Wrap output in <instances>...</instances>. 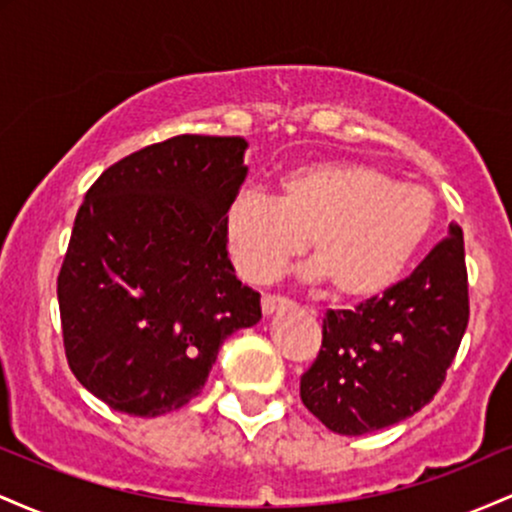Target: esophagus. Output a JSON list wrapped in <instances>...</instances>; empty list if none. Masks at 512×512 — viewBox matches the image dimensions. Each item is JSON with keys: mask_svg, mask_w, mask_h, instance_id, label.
<instances>
[{"mask_svg": "<svg viewBox=\"0 0 512 512\" xmlns=\"http://www.w3.org/2000/svg\"><path fill=\"white\" fill-rule=\"evenodd\" d=\"M284 305H289V298L274 296V293H264L262 296V313L264 315H272L274 310L284 308Z\"/></svg>", "mask_w": 512, "mask_h": 512, "instance_id": "esophagus-1", "label": "esophagus"}]
</instances>
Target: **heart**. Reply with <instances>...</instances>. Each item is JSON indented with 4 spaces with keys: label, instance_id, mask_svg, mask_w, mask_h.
<instances>
[{
    "label": "heart",
    "instance_id": "b5f03b06",
    "mask_svg": "<svg viewBox=\"0 0 512 512\" xmlns=\"http://www.w3.org/2000/svg\"><path fill=\"white\" fill-rule=\"evenodd\" d=\"M436 219L421 182L358 161H317L281 175L274 202L240 192L223 211V245L245 281H264L310 238V279L366 301L397 284Z\"/></svg>",
    "mask_w": 512,
    "mask_h": 512
}]
</instances>
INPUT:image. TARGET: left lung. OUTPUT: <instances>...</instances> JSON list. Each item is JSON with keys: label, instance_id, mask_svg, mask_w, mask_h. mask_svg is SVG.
I'll list each match as a JSON object with an SVG mask.
<instances>
[{"label": "left lung", "instance_id": "obj_1", "mask_svg": "<svg viewBox=\"0 0 512 512\" xmlns=\"http://www.w3.org/2000/svg\"><path fill=\"white\" fill-rule=\"evenodd\" d=\"M469 322L462 228L407 279L354 310H327L320 354L301 375V399L330 431L363 436L399 424L443 385Z\"/></svg>", "mask_w": 512, "mask_h": 512}]
</instances>
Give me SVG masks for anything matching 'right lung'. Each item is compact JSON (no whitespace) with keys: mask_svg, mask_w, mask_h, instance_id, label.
Returning a JSON list of instances; mask_svg holds the SVG:
<instances>
[{"mask_svg":"<svg viewBox=\"0 0 512 512\" xmlns=\"http://www.w3.org/2000/svg\"><path fill=\"white\" fill-rule=\"evenodd\" d=\"M243 137L180 134L103 170L57 276L64 354L91 395L161 416L202 392L223 339L260 322L223 211L248 166Z\"/></svg>","mask_w":512,"mask_h":512,"instance_id":"add662e5","label":"right lung"}]
</instances>
